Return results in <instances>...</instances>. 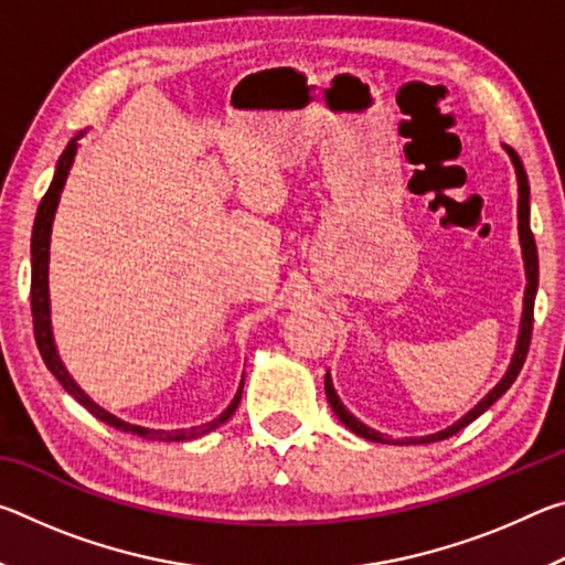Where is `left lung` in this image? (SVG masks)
Segmentation results:
<instances>
[{
  "label": "left lung",
  "instance_id": "1",
  "mask_svg": "<svg viewBox=\"0 0 565 565\" xmlns=\"http://www.w3.org/2000/svg\"><path fill=\"white\" fill-rule=\"evenodd\" d=\"M509 149V147H505ZM509 154L513 159V167H515V177H519V234H521V246H523V262H525V279H529V284H525V299H523V319H521V333H519V347H515V353H513V361L509 371H505V376L501 379V384L495 386L489 396H486L481 404H478L476 408L468 411V414L458 420V424H454L451 428H446V431H438L434 436H426V438H411V444H431V441H444V438L454 436L461 431V428H466L471 420H476L478 416L483 414L486 408L493 406L495 401H499L505 391L511 388V384L515 379H519L521 369H523V361L525 356H529V347H531V333H533V301H535V289H539V252H535V238H533V232H531V224H529V214H531V206H529V177H525V169H523V161L521 157L515 154L513 149H509ZM323 388H327V398L331 404V411L333 414L339 416V420L347 428H351L353 434H359L363 438H369V441H388V438H384L376 431H371L369 426H363L359 418H353L347 406L341 404L337 391H333V384L331 379L327 374V381H323Z\"/></svg>",
  "mask_w": 565,
  "mask_h": 565
}]
</instances>
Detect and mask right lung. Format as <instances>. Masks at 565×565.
<instances>
[{
	"instance_id": "1",
	"label": "right lung",
	"mask_w": 565,
	"mask_h": 565,
	"mask_svg": "<svg viewBox=\"0 0 565 565\" xmlns=\"http://www.w3.org/2000/svg\"><path fill=\"white\" fill-rule=\"evenodd\" d=\"M76 154V139H72L66 149L62 151L60 164H56L54 179L46 194L42 196V204L36 209V218H34V228H32V321H34V339H36V349H40L42 359L46 363V369L52 371L56 381L64 386L66 394H72L79 404L89 411V414L97 416L104 424H109L119 431H129L137 434L141 438H149V441H191V438H199L209 431H214L216 426H222L224 420L234 416V411L238 408V401H242V388L234 396L232 404L224 411L222 416L209 420V424L194 426V428H177V431H149V428H139V426H129L119 420L117 416H111L109 411L99 408L94 401L84 394V391L74 384V379L66 374V369L62 366L60 353L54 349V339H52V321H50V286H46V271H50V236H52V222H54V212L56 204H60V194L64 189L66 174H70L72 161Z\"/></svg>"
}]
</instances>
